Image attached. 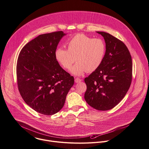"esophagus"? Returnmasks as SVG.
<instances>
[{
  "mask_svg": "<svg viewBox=\"0 0 149 149\" xmlns=\"http://www.w3.org/2000/svg\"><path fill=\"white\" fill-rule=\"evenodd\" d=\"M81 79H79V78H76L75 79V83H78V82H81Z\"/></svg>",
  "mask_w": 149,
  "mask_h": 149,
  "instance_id": "34e87169",
  "label": "esophagus"
}]
</instances>
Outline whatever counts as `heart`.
Instances as JSON below:
<instances>
[{
  "mask_svg": "<svg viewBox=\"0 0 149 149\" xmlns=\"http://www.w3.org/2000/svg\"><path fill=\"white\" fill-rule=\"evenodd\" d=\"M67 50L63 47L56 49V60L65 70H70L75 60L76 64L71 69L75 75H81L96 70L102 64L106 54L104 41L100 38H93L84 34H77L66 43Z\"/></svg>",
  "mask_w": 149,
  "mask_h": 149,
  "instance_id": "obj_1",
  "label": "heart"
}]
</instances>
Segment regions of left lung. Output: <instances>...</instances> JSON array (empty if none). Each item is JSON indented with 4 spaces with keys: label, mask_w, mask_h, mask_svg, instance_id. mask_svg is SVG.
<instances>
[{
    "label": "left lung",
    "mask_w": 149,
    "mask_h": 149,
    "mask_svg": "<svg viewBox=\"0 0 149 149\" xmlns=\"http://www.w3.org/2000/svg\"><path fill=\"white\" fill-rule=\"evenodd\" d=\"M104 39L106 54L100 66L84 81V97L93 108L110 110L124 97L131 84L132 61L130 51L120 40L105 32H97Z\"/></svg>",
    "instance_id": "1"
}]
</instances>
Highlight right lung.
Wrapping results in <instances>:
<instances>
[{"instance_id":"right-lung-1","label":"right lung","mask_w":149,"mask_h":149,"mask_svg":"<svg viewBox=\"0 0 149 149\" xmlns=\"http://www.w3.org/2000/svg\"><path fill=\"white\" fill-rule=\"evenodd\" d=\"M65 35L63 31L40 35L26 43L18 55V91L24 102L42 114L58 112L74 83V77L61 67L54 56Z\"/></svg>"}]
</instances>
